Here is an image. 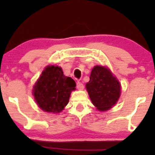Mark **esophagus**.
I'll list each match as a JSON object with an SVG mask.
<instances>
[{
	"label": "esophagus",
	"mask_w": 155,
	"mask_h": 155,
	"mask_svg": "<svg viewBox=\"0 0 155 155\" xmlns=\"http://www.w3.org/2000/svg\"><path fill=\"white\" fill-rule=\"evenodd\" d=\"M76 87H77V88L79 89V90H83L84 88L83 84L80 82H78L77 83H76Z\"/></svg>",
	"instance_id": "1"
}]
</instances>
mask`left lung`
Returning a JSON list of instances; mask_svg holds the SVG:
<instances>
[{
	"label": "left lung",
	"mask_w": 155,
	"mask_h": 155,
	"mask_svg": "<svg viewBox=\"0 0 155 155\" xmlns=\"http://www.w3.org/2000/svg\"><path fill=\"white\" fill-rule=\"evenodd\" d=\"M86 89L92 104L99 111L112 108L121 95V84L108 68L95 66L92 69Z\"/></svg>",
	"instance_id": "1"
}]
</instances>
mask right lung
<instances>
[{"instance_id":"add662e5","label":"right lung","mask_w":155,"mask_h":155,"mask_svg":"<svg viewBox=\"0 0 155 155\" xmlns=\"http://www.w3.org/2000/svg\"><path fill=\"white\" fill-rule=\"evenodd\" d=\"M76 85L72 78L64 75L61 68L47 66L33 89L38 107L47 112L59 113L68 104L72 91Z\"/></svg>"}]
</instances>
